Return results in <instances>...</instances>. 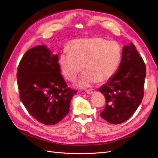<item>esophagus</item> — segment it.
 Instances as JSON below:
<instances>
[{"instance_id": "esophagus-1", "label": "esophagus", "mask_w": 158, "mask_h": 158, "mask_svg": "<svg viewBox=\"0 0 158 158\" xmlns=\"http://www.w3.org/2000/svg\"><path fill=\"white\" fill-rule=\"evenodd\" d=\"M96 92V90L94 89H88L86 90V92L88 94H92V93H94V92Z\"/></svg>"}]
</instances>
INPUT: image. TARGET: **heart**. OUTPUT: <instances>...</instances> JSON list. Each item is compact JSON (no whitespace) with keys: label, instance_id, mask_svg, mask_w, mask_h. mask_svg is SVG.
Returning <instances> with one entry per match:
<instances>
[{"label":"heart","instance_id":"obj_1","mask_svg":"<svg viewBox=\"0 0 158 158\" xmlns=\"http://www.w3.org/2000/svg\"><path fill=\"white\" fill-rule=\"evenodd\" d=\"M121 49L114 41L101 37L72 40L59 57L62 74L73 81L82 67L84 74L75 83L79 88L90 87L96 82L104 83L113 78L120 65Z\"/></svg>","mask_w":158,"mask_h":158}]
</instances>
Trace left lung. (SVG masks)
Masks as SVG:
<instances>
[{
	"mask_svg": "<svg viewBox=\"0 0 158 158\" xmlns=\"http://www.w3.org/2000/svg\"><path fill=\"white\" fill-rule=\"evenodd\" d=\"M145 76V64L135 46L125 45L117 72L99 88L106 99L101 116L111 124L122 123L131 117L143 98Z\"/></svg>",
	"mask_w": 158,
	"mask_h": 158,
	"instance_id": "1",
	"label": "left lung"
}]
</instances>
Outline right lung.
I'll return each mask as SVG.
<instances>
[{
	"mask_svg": "<svg viewBox=\"0 0 158 158\" xmlns=\"http://www.w3.org/2000/svg\"><path fill=\"white\" fill-rule=\"evenodd\" d=\"M58 56L45 45L29 49L17 68L21 101L37 121L55 125L68 114L76 91L68 87L61 75Z\"/></svg>",
	"mask_w": 158,
	"mask_h": 158,
	"instance_id": "add662e5",
	"label": "right lung"
}]
</instances>
